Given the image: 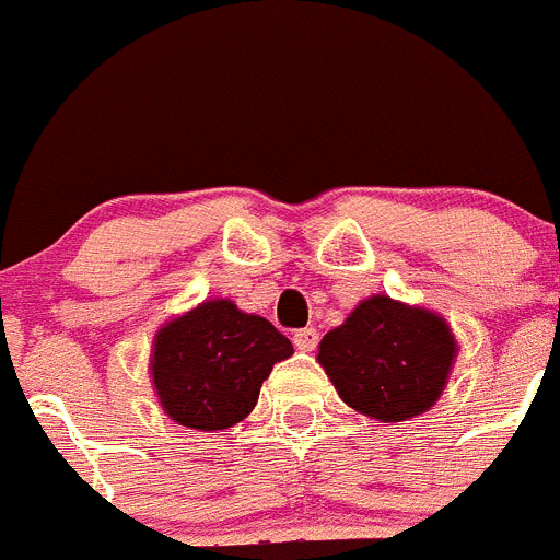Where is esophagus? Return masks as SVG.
Instances as JSON below:
<instances>
[{
    "label": "esophagus",
    "instance_id": "34e87169",
    "mask_svg": "<svg viewBox=\"0 0 560 560\" xmlns=\"http://www.w3.org/2000/svg\"><path fill=\"white\" fill-rule=\"evenodd\" d=\"M292 342H295V349L299 351H312L317 346V329L306 326V329L292 331Z\"/></svg>",
    "mask_w": 560,
    "mask_h": 560
}]
</instances>
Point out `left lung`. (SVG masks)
Masks as SVG:
<instances>
[{
	"label": "left lung",
	"instance_id": "obj_1",
	"mask_svg": "<svg viewBox=\"0 0 560 560\" xmlns=\"http://www.w3.org/2000/svg\"><path fill=\"white\" fill-rule=\"evenodd\" d=\"M457 342L424 306L371 295L320 340L317 362L340 399L382 424H399L441 399Z\"/></svg>",
	"mask_w": 560,
	"mask_h": 560
}]
</instances>
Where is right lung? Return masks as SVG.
Instances as JSON below:
<instances>
[{
	"label": "right lung",
	"instance_id": "right-lung-1",
	"mask_svg": "<svg viewBox=\"0 0 560 560\" xmlns=\"http://www.w3.org/2000/svg\"><path fill=\"white\" fill-rule=\"evenodd\" d=\"M290 354L292 342L270 320L229 299H211L161 326L150 376L173 421L218 432L254 410L261 382Z\"/></svg>",
	"mask_w": 560,
	"mask_h": 560
}]
</instances>
